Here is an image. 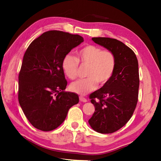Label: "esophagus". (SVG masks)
Segmentation results:
<instances>
[{
    "instance_id": "obj_1",
    "label": "esophagus",
    "mask_w": 161,
    "mask_h": 161,
    "mask_svg": "<svg viewBox=\"0 0 161 161\" xmlns=\"http://www.w3.org/2000/svg\"><path fill=\"white\" fill-rule=\"evenodd\" d=\"M80 100L81 102H86L87 100L85 97H84L83 96H80Z\"/></svg>"
}]
</instances>
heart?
<instances>
[{
    "label": "heart",
    "mask_w": 161,
    "mask_h": 161,
    "mask_svg": "<svg viewBox=\"0 0 161 161\" xmlns=\"http://www.w3.org/2000/svg\"><path fill=\"white\" fill-rule=\"evenodd\" d=\"M79 64L87 66L86 78L71 83L70 89L78 94L85 95L96 89L98 83L102 86L111 80L116 66L114 53L109 50H102L97 46L88 44L77 52V58L66 54L62 61L65 75L70 80L78 76Z\"/></svg>",
    "instance_id": "obj_1"
}]
</instances>
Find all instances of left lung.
Returning a JSON list of instances; mask_svg holds the SVG:
<instances>
[{"instance_id": "8db88e82", "label": "left lung", "mask_w": 161, "mask_h": 161, "mask_svg": "<svg viewBox=\"0 0 161 161\" xmlns=\"http://www.w3.org/2000/svg\"><path fill=\"white\" fill-rule=\"evenodd\" d=\"M92 40L114 53L116 66L111 80L89 95L95 110L88 122L98 133H111L127 123L137 105L138 62L134 52L120 41L108 37Z\"/></svg>"}]
</instances>
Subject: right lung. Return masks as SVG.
<instances>
[{"label": "right lung", "mask_w": 161, "mask_h": 161, "mask_svg": "<svg viewBox=\"0 0 161 161\" xmlns=\"http://www.w3.org/2000/svg\"><path fill=\"white\" fill-rule=\"evenodd\" d=\"M84 42L82 36L59 30L43 33L30 44L19 75L18 98L31 125L49 131L57 128L79 102L77 94L65 92L64 57Z\"/></svg>", "instance_id": "obj_1"}]
</instances>
